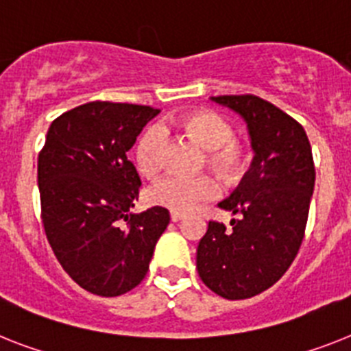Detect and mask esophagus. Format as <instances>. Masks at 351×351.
<instances>
[{
  "mask_svg": "<svg viewBox=\"0 0 351 351\" xmlns=\"http://www.w3.org/2000/svg\"><path fill=\"white\" fill-rule=\"evenodd\" d=\"M185 217V214H182V212H171V221L173 223H178V221H182Z\"/></svg>",
  "mask_w": 351,
  "mask_h": 351,
  "instance_id": "obj_1",
  "label": "esophagus"
}]
</instances>
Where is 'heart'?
Returning a JSON list of instances; mask_svg holds the SVG:
<instances>
[{"mask_svg":"<svg viewBox=\"0 0 351 351\" xmlns=\"http://www.w3.org/2000/svg\"><path fill=\"white\" fill-rule=\"evenodd\" d=\"M185 135H189L203 148L208 149V160L216 169L232 175L243 166L244 148L234 139V128L225 117L212 110H199L182 117L175 123ZM167 135L160 125L148 126L141 135L135 160L141 173L155 175L164 162V148ZM219 194V184L214 176L198 175H166L149 187V202L173 212H193L208 199Z\"/></svg>","mask_w":351,"mask_h":351,"instance_id":"obj_1","label":"heart"}]
</instances>
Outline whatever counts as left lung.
Segmentation results:
<instances>
[{"instance_id": "1", "label": "left lung", "mask_w": 351, "mask_h": 351, "mask_svg": "<svg viewBox=\"0 0 351 351\" xmlns=\"http://www.w3.org/2000/svg\"><path fill=\"white\" fill-rule=\"evenodd\" d=\"M212 101L246 121L255 155L237 189L217 203L239 219L230 221L232 228L208 221L196 267L223 298H252L280 280L302 246L316 180L311 143L298 121L258 96Z\"/></svg>"}]
</instances>
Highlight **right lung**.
Here are the masks:
<instances>
[{
    "instance_id": "right-lung-1",
    "label": "right lung",
    "mask_w": 351,
    "mask_h": 351,
    "mask_svg": "<svg viewBox=\"0 0 351 351\" xmlns=\"http://www.w3.org/2000/svg\"><path fill=\"white\" fill-rule=\"evenodd\" d=\"M157 108L90 101L49 126L37 182L48 243L67 275L98 296H119L143 282L169 212L134 214L141 178L126 153Z\"/></svg>"
}]
</instances>
